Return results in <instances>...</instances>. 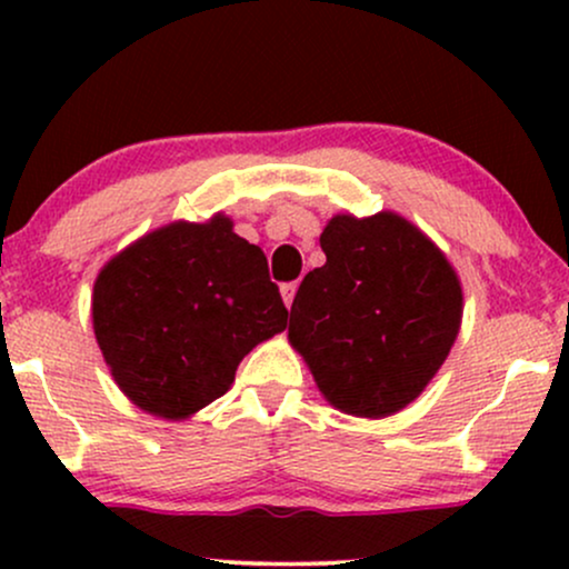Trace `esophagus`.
I'll use <instances>...</instances> for the list:
<instances>
[{"label": "esophagus", "mask_w": 569, "mask_h": 569, "mask_svg": "<svg viewBox=\"0 0 569 569\" xmlns=\"http://www.w3.org/2000/svg\"><path fill=\"white\" fill-rule=\"evenodd\" d=\"M297 289H299V283H283V286H280V297H283L286 307L293 305V297H297Z\"/></svg>", "instance_id": "obj_1"}]
</instances>
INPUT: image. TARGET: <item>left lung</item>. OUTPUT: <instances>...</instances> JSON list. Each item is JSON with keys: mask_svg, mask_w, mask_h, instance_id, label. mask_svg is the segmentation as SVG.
Wrapping results in <instances>:
<instances>
[{"mask_svg": "<svg viewBox=\"0 0 569 569\" xmlns=\"http://www.w3.org/2000/svg\"><path fill=\"white\" fill-rule=\"evenodd\" d=\"M326 264L291 305L289 342L331 407L388 417L415 401L452 350L462 289L441 248L398 213H337Z\"/></svg>", "mask_w": 569, "mask_h": 569, "instance_id": "1", "label": "left lung"}]
</instances>
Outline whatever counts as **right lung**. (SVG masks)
Returning a JSON list of instances; mask_svg holds the SVG:
<instances>
[{"label":"right lung","mask_w":569,"mask_h":569,"mask_svg":"<svg viewBox=\"0 0 569 569\" xmlns=\"http://www.w3.org/2000/svg\"><path fill=\"white\" fill-rule=\"evenodd\" d=\"M286 318L264 251L221 213L143 234L93 286V329L114 382L166 420L224 396L243 356L280 335Z\"/></svg>","instance_id":"add662e5"}]
</instances>
